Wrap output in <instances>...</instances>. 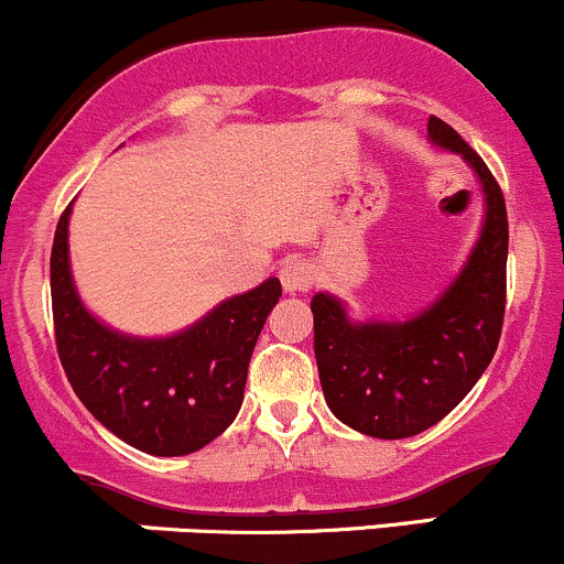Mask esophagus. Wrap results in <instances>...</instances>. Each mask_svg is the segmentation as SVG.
Masks as SVG:
<instances>
[{
    "instance_id": "esophagus-1",
    "label": "esophagus",
    "mask_w": 564,
    "mask_h": 564,
    "mask_svg": "<svg viewBox=\"0 0 564 564\" xmlns=\"http://www.w3.org/2000/svg\"><path fill=\"white\" fill-rule=\"evenodd\" d=\"M280 280L288 293H306L314 284V265L308 260H284Z\"/></svg>"
}]
</instances>
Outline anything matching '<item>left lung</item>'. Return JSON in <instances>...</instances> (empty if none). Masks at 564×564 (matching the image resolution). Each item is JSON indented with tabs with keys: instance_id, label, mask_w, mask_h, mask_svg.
<instances>
[{
	"instance_id": "obj_1",
	"label": "left lung",
	"mask_w": 564,
	"mask_h": 564,
	"mask_svg": "<svg viewBox=\"0 0 564 564\" xmlns=\"http://www.w3.org/2000/svg\"><path fill=\"white\" fill-rule=\"evenodd\" d=\"M427 134L476 169L487 202L481 236L457 280L405 323H349L341 301L312 299L325 401L344 425L373 438H409L444 420L487 371L506 317L508 215L498 180L435 115Z\"/></svg>"
}]
</instances>
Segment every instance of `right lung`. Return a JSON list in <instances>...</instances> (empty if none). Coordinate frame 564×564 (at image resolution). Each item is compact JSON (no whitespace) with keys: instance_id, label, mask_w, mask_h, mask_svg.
<instances>
[{"instance_id":"add662e5","label":"right lung","mask_w":564,"mask_h":564,"mask_svg":"<svg viewBox=\"0 0 564 564\" xmlns=\"http://www.w3.org/2000/svg\"><path fill=\"white\" fill-rule=\"evenodd\" d=\"M69 209L53 236L51 299L58 360L72 390L101 425L139 452H198L239 414L252 349L282 295L280 280L223 301L172 338L123 336L90 317L77 299L66 250Z\"/></svg>"}]
</instances>
